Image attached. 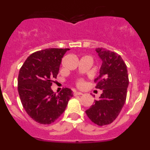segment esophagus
<instances>
[{
	"mask_svg": "<svg viewBox=\"0 0 150 150\" xmlns=\"http://www.w3.org/2000/svg\"><path fill=\"white\" fill-rule=\"evenodd\" d=\"M83 95V93L82 92H80V91H74V95Z\"/></svg>",
	"mask_w": 150,
	"mask_h": 150,
	"instance_id": "1",
	"label": "esophagus"
}]
</instances>
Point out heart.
I'll list each match as a JSON object with an SVG mask.
<instances>
[{
    "label": "heart",
    "mask_w": 150,
    "mask_h": 150,
    "mask_svg": "<svg viewBox=\"0 0 150 150\" xmlns=\"http://www.w3.org/2000/svg\"><path fill=\"white\" fill-rule=\"evenodd\" d=\"M78 85H79V86H82V85H83V82L79 81L78 82Z\"/></svg>",
    "instance_id": "b5f03b06"
}]
</instances>
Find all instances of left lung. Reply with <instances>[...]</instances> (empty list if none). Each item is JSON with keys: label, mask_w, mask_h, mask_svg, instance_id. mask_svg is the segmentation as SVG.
I'll return each mask as SVG.
<instances>
[{"label": "left lung", "mask_w": 150, "mask_h": 150, "mask_svg": "<svg viewBox=\"0 0 150 150\" xmlns=\"http://www.w3.org/2000/svg\"><path fill=\"white\" fill-rule=\"evenodd\" d=\"M95 51L102 64L99 76L94 82L95 88L103 92L86 112L94 123L102 126L112 123L121 112L129 81L127 66L120 55L103 48H97Z\"/></svg>", "instance_id": "8db88e82"}]
</instances>
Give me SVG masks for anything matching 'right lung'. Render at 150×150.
<instances>
[{
  "label": "right lung",
  "mask_w": 150,
  "mask_h": 150,
  "mask_svg": "<svg viewBox=\"0 0 150 150\" xmlns=\"http://www.w3.org/2000/svg\"><path fill=\"white\" fill-rule=\"evenodd\" d=\"M69 49H46L28 57L18 77V91L28 115L37 122H54L65 110L73 97L71 88L60 93L52 90L53 78L59 74L62 59Z\"/></svg>",
  "instance_id": "right-lung-1"
}]
</instances>
